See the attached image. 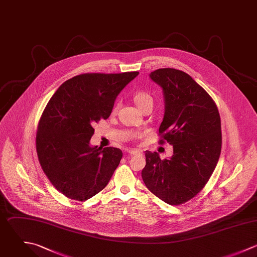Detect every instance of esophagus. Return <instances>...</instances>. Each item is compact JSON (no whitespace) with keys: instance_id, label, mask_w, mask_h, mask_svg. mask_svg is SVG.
I'll return each mask as SVG.
<instances>
[{"instance_id":"esophagus-1","label":"esophagus","mask_w":257,"mask_h":257,"mask_svg":"<svg viewBox=\"0 0 257 257\" xmlns=\"http://www.w3.org/2000/svg\"><path fill=\"white\" fill-rule=\"evenodd\" d=\"M127 152H128L130 155H137V154H139V153H140V151L135 150V149H129Z\"/></svg>"}]
</instances>
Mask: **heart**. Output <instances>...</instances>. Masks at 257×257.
<instances>
[{"instance_id":"1","label":"heart","mask_w":257,"mask_h":257,"mask_svg":"<svg viewBox=\"0 0 257 257\" xmlns=\"http://www.w3.org/2000/svg\"><path fill=\"white\" fill-rule=\"evenodd\" d=\"M134 100H135V102H136V104L138 105L139 108H141L146 103H149V102L153 103V99H152L151 95L149 93H147V92H139V93H137L135 95ZM117 108H118V104L114 107V110H116Z\"/></svg>"}]
</instances>
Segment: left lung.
<instances>
[{"label": "left lung", "instance_id": "8db88e82", "mask_svg": "<svg viewBox=\"0 0 257 257\" xmlns=\"http://www.w3.org/2000/svg\"><path fill=\"white\" fill-rule=\"evenodd\" d=\"M163 90L165 112L159 127L160 144L173 146V155L161 160L145 151L142 179L146 187L170 205L196 196L218 162L222 136L216 104L209 94L183 71L164 68L150 73Z\"/></svg>", "mask_w": 257, "mask_h": 257}]
</instances>
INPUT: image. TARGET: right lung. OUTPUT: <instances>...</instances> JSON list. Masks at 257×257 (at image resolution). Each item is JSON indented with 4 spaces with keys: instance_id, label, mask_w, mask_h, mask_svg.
I'll return each instance as SVG.
<instances>
[{
    "instance_id": "obj_1",
    "label": "right lung",
    "mask_w": 257,
    "mask_h": 257,
    "mask_svg": "<svg viewBox=\"0 0 257 257\" xmlns=\"http://www.w3.org/2000/svg\"><path fill=\"white\" fill-rule=\"evenodd\" d=\"M138 74H81L64 82L48 102L38 124L36 149L44 173L66 197L85 201L110 181L123 153L92 147L93 125L110 116L117 96Z\"/></svg>"
}]
</instances>
